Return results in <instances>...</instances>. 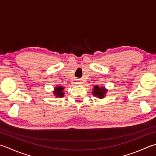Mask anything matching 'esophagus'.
I'll list each match as a JSON object with an SVG mask.
<instances>
[{
	"instance_id": "1",
	"label": "esophagus",
	"mask_w": 156,
	"mask_h": 156,
	"mask_svg": "<svg viewBox=\"0 0 156 156\" xmlns=\"http://www.w3.org/2000/svg\"><path fill=\"white\" fill-rule=\"evenodd\" d=\"M75 84H80V82H76Z\"/></svg>"
}]
</instances>
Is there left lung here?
I'll return each instance as SVG.
<instances>
[{"label": "left lung", "instance_id": "left-lung-1", "mask_svg": "<svg viewBox=\"0 0 156 156\" xmlns=\"http://www.w3.org/2000/svg\"><path fill=\"white\" fill-rule=\"evenodd\" d=\"M106 91L107 90L105 89L104 87L99 88V87L98 86H95L94 87L93 94L94 96H97L98 98H103L104 96H105V94Z\"/></svg>", "mask_w": 156, "mask_h": 156}]
</instances>
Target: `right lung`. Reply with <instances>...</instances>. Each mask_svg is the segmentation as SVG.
Wrapping results in <instances>:
<instances>
[{
	"mask_svg": "<svg viewBox=\"0 0 156 156\" xmlns=\"http://www.w3.org/2000/svg\"><path fill=\"white\" fill-rule=\"evenodd\" d=\"M63 87H58L57 88H55V91H54V94H55L56 97H62L63 96L64 93H63Z\"/></svg>",
	"mask_w": 156,
	"mask_h": 156,
	"instance_id": "obj_1",
	"label": "right lung"
}]
</instances>
